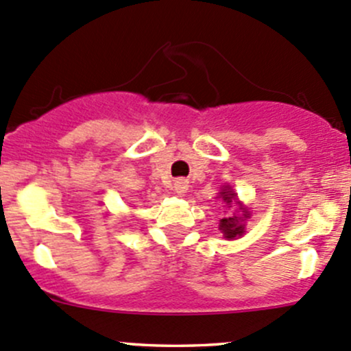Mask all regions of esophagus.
I'll use <instances>...</instances> for the list:
<instances>
[{
	"label": "esophagus",
	"mask_w": 351,
	"mask_h": 351,
	"mask_svg": "<svg viewBox=\"0 0 351 351\" xmlns=\"http://www.w3.org/2000/svg\"><path fill=\"white\" fill-rule=\"evenodd\" d=\"M187 189H189V184H187L186 179H177L176 182H174V191H176V194L182 195L184 192H186Z\"/></svg>",
	"instance_id": "obj_1"
}]
</instances>
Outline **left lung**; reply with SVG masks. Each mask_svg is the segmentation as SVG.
Returning <instances> with one entry per match:
<instances>
[{
	"instance_id": "8db88e82",
	"label": "left lung",
	"mask_w": 351,
	"mask_h": 351,
	"mask_svg": "<svg viewBox=\"0 0 351 351\" xmlns=\"http://www.w3.org/2000/svg\"><path fill=\"white\" fill-rule=\"evenodd\" d=\"M219 195H221L222 201H224V204L228 207H231L232 202L239 204L241 216L222 217V219L219 221V231L224 234L226 239H237V237H241L244 234V219H247V217H250V210H247V207H244L239 201H237L236 192L232 191L229 186L222 187Z\"/></svg>"
}]
</instances>
